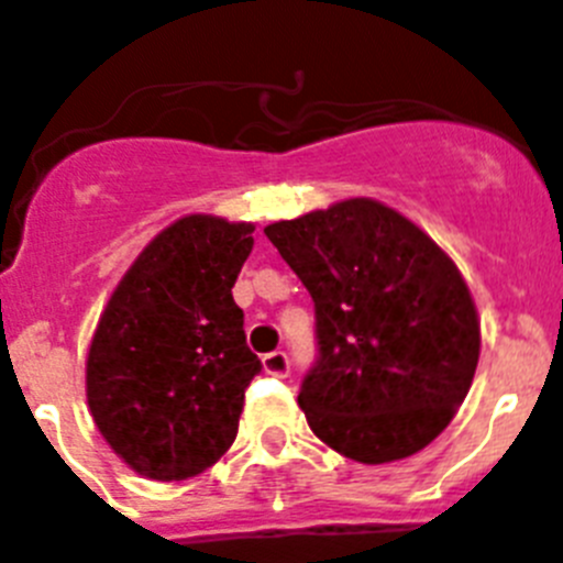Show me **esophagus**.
<instances>
[{"label": "esophagus", "mask_w": 563, "mask_h": 563, "mask_svg": "<svg viewBox=\"0 0 563 563\" xmlns=\"http://www.w3.org/2000/svg\"><path fill=\"white\" fill-rule=\"evenodd\" d=\"M262 363H265L267 375H276V377L290 375V357H287V352H282V350L267 352V355L262 357Z\"/></svg>", "instance_id": "34e87169"}]
</instances>
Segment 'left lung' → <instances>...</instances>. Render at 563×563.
Masks as SVG:
<instances>
[{"instance_id": "8db88e82", "label": "left lung", "mask_w": 563, "mask_h": 563, "mask_svg": "<svg viewBox=\"0 0 563 563\" xmlns=\"http://www.w3.org/2000/svg\"><path fill=\"white\" fill-rule=\"evenodd\" d=\"M316 307L318 355L298 406L338 454L366 465L426 449L465 400L479 321L460 271L375 200L265 228Z\"/></svg>"}]
</instances>
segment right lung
Listing matches in <instances>:
<instances>
[{"instance_id": "obj_1", "label": "right lung", "mask_w": 563, "mask_h": 563, "mask_svg": "<svg viewBox=\"0 0 563 563\" xmlns=\"http://www.w3.org/2000/svg\"><path fill=\"white\" fill-rule=\"evenodd\" d=\"M251 233L245 222L183 217L148 242L98 321L89 411L148 479L202 474L236 440L245 389L262 372L231 292Z\"/></svg>"}]
</instances>
